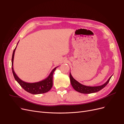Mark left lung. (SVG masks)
<instances>
[{"mask_svg":"<svg viewBox=\"0 0 124 124\" xmlns=\"http://www.w3.org/2000/svg\"><path fill=\"white\" fill-rule=\"evenodd\" d=\"M112 76L109 78L106 83L102 85L98 86H87L80 83L79 82L75 80L72 77V75L70 73V79L71 85L76 91L82 93H91L99 92L108 84Z\"/></svg>","mask_w":124,"mask_h":124,"instance_id":"obj_1","label":"left lung"}]
</instances>
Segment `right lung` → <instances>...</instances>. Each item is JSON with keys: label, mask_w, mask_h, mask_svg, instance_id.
<instances>
[{"label": "right lung", "mask_w": 124, "mask_h": 124, "mask_svg": "<svg viewBox=\"0 0 124 124\" xmlns=\"http://www.w3.org/2000/svg\"><path fill=\"white\" fill-rule=\"evenodd\" d=\"M16 46L12 54V70L13 74V76L15 78V79H16V80L17 82V83L19 84L21 87L24 89H25L26 92L32 93V94H41V93H46L49 91L52 87V86H53V75L55 69L57 67H55L54 69H53V70L51 71V72L50 73L49 76L43 80L38 82H36V83H27V82H25L23 81H22L17 76V75L15 73L13 69V59L14 56V53L15 51H16Z\"/></svg>", "instance_id": "add662e5"}]
</instances>
